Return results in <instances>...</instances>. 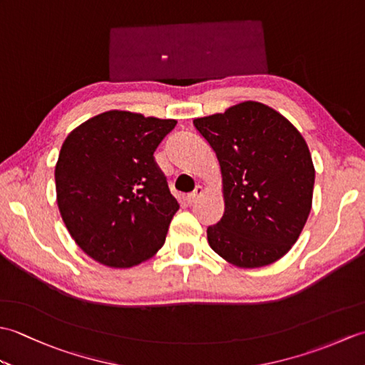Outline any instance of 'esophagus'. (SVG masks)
Instances as JSON below:
<instances>
[{"label": "esophagus", "mask_w": 365, "mask_h": 365, "mask_svg": "<svg viewBox=\"0 0 365 365\" xmlns=\"http://www.w3.org/2000/svg\"><path fill=\"white\" fill-rule=\"evenodd\" d=\"M202 195H204V188L202 187H196V190L192 191L191 195H188L187 197H185V202H187L188 205H192Z\"/></svg>", "instance_id": "esophagus-1"}]
</instances>
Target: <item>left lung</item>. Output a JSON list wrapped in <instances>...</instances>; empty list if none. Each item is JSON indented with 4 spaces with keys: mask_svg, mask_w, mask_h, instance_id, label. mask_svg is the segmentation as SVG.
Wrapping results in <instances>:
<instances>
[{
    "mask_svg": "<svg viewBox=\"0 0 365 365\" xmlns=\"http://www.w3.org/2000/svg\"><path fill=\"white\" fill-rule=\"evenodd\" d=\"M192 123L222 177L224 213L207 229L208 245L238 268L284 257L312 208L315 168L306 139L281 113L252 100Z\"/></svg>",
    "mask_w": 365,
    "mask_h": 365,
    "instance_id": "left-lung-1",
    "label": "left lung"
}]
</instances>
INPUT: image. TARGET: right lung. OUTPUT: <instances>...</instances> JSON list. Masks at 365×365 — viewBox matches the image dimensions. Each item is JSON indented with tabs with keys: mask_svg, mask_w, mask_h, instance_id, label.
Masks as SVG:
<instances>
[{
	"mask_svg": "<svg viewBox=\"0 0 365 365\" xmlns=\"http://www.w3.org/2000/svg\"><path fill=\"white\" fill-rule=\"evenodd\" d=\"M174 119L111 110L64 139L54 168L56 202L68 234L91 259L131 268L165 245L178 204L153 152Z\"/></svg>",
	"mask_w": 365,
	"mask_h": 365,
	"instance_id": "right-lung-1",
	"label": "right lung"
}]
</instances>
